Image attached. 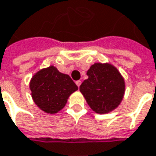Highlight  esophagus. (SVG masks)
<instances>
[{"label": "esophagus", "instance_id": "34e87169", "mask_svg": "<svg viewBox=\"0 0 156 156\" xmlns=\"http://www.w3.org/2000/svg\"><path fill=\"white\" fill-rule=\"evenodd\" d=\"M76 85H77L78 87H80V85H81V81H80V80H78V81H76Z\"/></svg>", "mask_w": 156, "mask_h": 156}]
</instances>
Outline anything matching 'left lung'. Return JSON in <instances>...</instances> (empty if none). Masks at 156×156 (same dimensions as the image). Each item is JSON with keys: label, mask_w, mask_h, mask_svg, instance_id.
<instances>
[{"label": "left lung", "mask_w": 156, "mask_h": 156, "mask_svg": "<svg viewBox=\"0 0 156 156\" xmlns=\"http://www.w3.org/2000/svg\"><path fill=\"white\" fill-rule=\"evenodd\" d=\"M88 78L79 87L90 108L105 114L120 104L124 94V81L119 71L108 63H94L87 70Z\"/></svg>", "instance_id": "left-lung-1"}]
</instances>
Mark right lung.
Segmentation results:
<instances>
[{"label":"right lung","mask_w":156,"mask_h":156,"mask_svg":"<svg viewBox=\"0 0 156 156\" xmlns=\"http://www.w3.org/2000/svg\"><path fill=\"white\" fill-rule=\"evenodd\" d=\"M32 97L41 110L55 114L61 110L69 96L78 90L69 75L61 73L54 66L38 71L30 82Z\"/></svg>","instance_id":"obj_1"}]
</instances>
